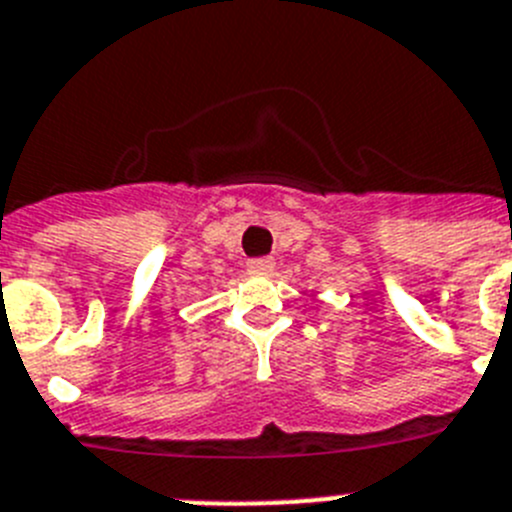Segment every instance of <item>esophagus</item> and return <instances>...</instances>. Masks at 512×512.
<instances>
[{"instance_id": "esophagus-1", "label": "esophagus", "mask_w": 512, "mask_h": 512, "mask_svg": "<svg viewBox=\"0 0 512 512\" xmlns=\"http://www.w3.org/2000/svg\"><path fill=\"white\" fill-rule=\"evenodd\" d=\"M247 270L252 275H270L275 270V260L273 257H257V260L247 262Z\"/></svg>"}]
</instances>
